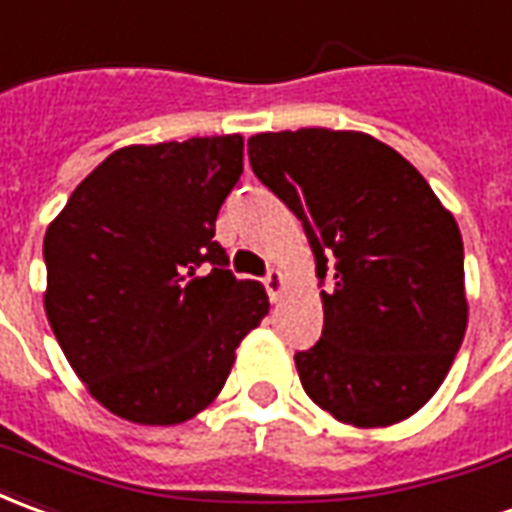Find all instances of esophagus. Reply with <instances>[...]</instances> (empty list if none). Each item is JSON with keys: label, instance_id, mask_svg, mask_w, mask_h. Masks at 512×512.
Masks as SVG:
<instances>
[{"label": "esophagus", "instance_id": "obj_1", "mask_svg": "<svg viewBox=\"0 0 512 512\" xmlns=\"http://www.w3.org/2000/svg\"><path fill=\"white\" fill-rule=\"evenodd\" d=\"M264 289H267V295L275 303L281 297V292H284V273L281 270H270V273L264 275Z\"/></svg>", "mask_w": 512, "mask_h": 512}]
</instances>
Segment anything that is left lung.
Masks as SVG:
<instances>
[{
	"instance_id": "obj_1",
	"label": "left lung",
	"mask_w": 512,
	"mask_h": 512,
	"mask_svg": "<svg viewBox=\"0 0 512 512\" xmlns=\"http://www.w3.org/2000/svg\"><path fill=\"white\" fill-rule=\"evenodd\" d=\"M248 157L303 223L320 284L333 278L320 342L295 353L306 394L355 427L408 419L444 383L469 322L455 217L364 132L253 134Z\"/></svg>"
}]
</instances>
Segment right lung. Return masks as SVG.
<instances>
[{"instance_id": "right-lung-1", "label": "right lung", "mask_w": 512, "mask_h": 512, "mask_svg": "<svg viewBox=\"0 0 512 512\" xmlns=\"http://www.w3.org/2000/svg\"><path fill=\"white\" fill-rule=\"evenodd\" d=\"M242 146L223 134L118 148L46 228L49 325L121 419L179 424L204 411L270 311L264 286L234 278L215 239Z\"/></svg>"}]
</instances>
